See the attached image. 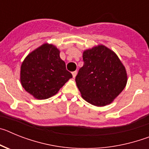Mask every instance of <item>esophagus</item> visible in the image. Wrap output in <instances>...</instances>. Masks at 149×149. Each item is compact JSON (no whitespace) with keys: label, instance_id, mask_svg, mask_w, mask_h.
I'll list each match as a JSON object with an SVG mask.
<instances>
[{"label":"esophagus","instance_id":"34e87169","mask_svg":"<svg viewBox=\"0 0 149 149\" xmlns=\"http://www.w3.org/2000/svg\"><path fill=\"white\" fill-rule=\"evenodd\" d=\"M77 71H74V72H72V76H73V77L74 78V77H76V75H77Z\"/></svg>","mask_w":149,"mask_h":149}]
</instances>
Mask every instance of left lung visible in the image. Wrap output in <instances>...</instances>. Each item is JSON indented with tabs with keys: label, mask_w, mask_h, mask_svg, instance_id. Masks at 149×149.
Listing matches in <instances>:
<instances>
[{
	"label": "left lung",
	"mask_w": 149,
	"mask_h": 149,
	"mask_svg": "<svg viewBox=\"0 0 149 149\" xmlns=\"http://www.w3.org/2000/svg\"><path fill=\"white\" fill-rule=\"evenodd\" d=\"M83 60L75 77L82 98L97 107L110 104L126 86L125 66L115 52L103 45L84 51Z\"/></svg>",
	"instance_id": "left-lung-1"
}]
</instances>
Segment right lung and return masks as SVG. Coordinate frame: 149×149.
<instances>
[{
  "label": "right lung",
  "mask_w": 149,
  "mask_h": 149,
  "mask_svg": "<svg viewBox=\"0 0 149 149\" xmlns=\"http://www.w3.org/2000/svg\"><path fill=\"white\" fill-rule=\"evenodd\" d=\"M72 77L60 58L59 49L48 43L29 54L21 66L22 86L39 100L54 95Z\"/></svg>",
  "instance_id": "obj_1"
}]
</instances>
